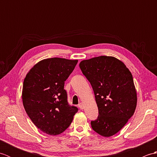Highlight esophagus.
I'll return each mask as SVG.
<instances>
[{
  "mask_svg": "<svg viewBox=\"0 0 157 157\" xmlns=\"http://www.w3.org/2000/svg\"><path fill=\"white\" fill-rule=\"evenodd\" d=\"M78 106H79V108L80 109H84V104H83V103H82V102L79 103V104L78 105Z\"/></svg>",
  "mask_w": 157,
  "mask_h": 157,
  "instance_id": "esophagus-1",
  "label": "esophagus"
}]
</instances>
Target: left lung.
I'll return each instance as SVG.
<instances>
[{
    "label": "left lung",
    "instance_id": "1",
    "mask_svg": "<svg viewBox=\"0 0 157 157\" xmlns=\"http://www.w3.org/2000/svg\"><path fill=\"white\" fill-rule=\"evenodd\" d=\"M79 67L90 83L98 108L92 128L104 137L115 135L134 115L137 105L132 73L120 60L107 56L84 60Z\"/></svg>",
    "mask_w": 157,
    "mask_h": 157
}]
</instances>
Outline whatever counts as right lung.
I'll list each match as a JSON object with an SVG mask.
<instances>
[{
  "label": "right lung",
  "mask_w": 157,
  "mask_h": 157,
  "mask_svg": "<svg viewBox=\"0 0 157 157\" xmlns=\"http://www.w3.org/2000/svg\"><path fill=\"white\" fill-rule=\"evenodd\" d=\"M78 61L57 57L42 60L29 70L24 79L23 106L34 125L46 134H61L78 111L76 106L68 104L64 89L65 82Z\"/></svg>",
  "instance_id": "add662e5"
}]
</instances>
